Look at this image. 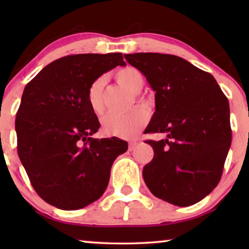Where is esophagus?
<instances>
[{"instance_id": "esophagus-1", "label": "esophagus", "mask_w": 249, "mask_h": 249, "mask_svg": "<svg viewBox=\"0 0 249 249\" xmlns=\"http://www.w3.org/2000/svg\"><path fill=\"white\" fill-rule=\"evenodd\" d=\"M138 144H139V142H136V141L135 142H131L130 144H129V149H130V151H134V149L137 147Z\"/></svg>"}]
</instances>
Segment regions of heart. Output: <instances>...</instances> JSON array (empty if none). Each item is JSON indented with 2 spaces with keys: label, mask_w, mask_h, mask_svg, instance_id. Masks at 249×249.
Segmentation results:
<instances>
[{
  "label": "heart",
  "mask_w": 249,
  "mask_h": 249,
  "mask_svg": "<svg viewBox=\"0 0 249 249\" xmlns=\"http://www.w3.org/2000/svg\"><path fill=\"white\" fill-rule=\"evenodd\" d=\"M117 81L121 86L132 94H138L144 86V78L137 69L132 67H125L118 70L115 73ZM105 78L100 77L89 85L87 89V102L91 111L100 113L103 107V90ZM142 102V100H138ZM148 120V114L144 108L135 107L125 114H105L102 118L101 124L103 132L107 136H117L121 138L134 137L144 127Z\"/></svg>",
  "instance_id": "heart-1"
}]
</instances>
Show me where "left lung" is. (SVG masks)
Returning <instances> with one entry per match:
<instances>
[{
    "label": "left lung",
    "mask_w": 249,
    "mask_h": 249,
    "mask_svg": "<svg viewBox=\"0 0 249 249\" xmlns=\"http://www.w3.org/2000/svg\"><path fill=\"white\" fill-rule=\"evenodd\" d=\"M155 91V112L145 132L154 158L142 170L153 195L177 206L193 205L219 183L231 145L229 102L214 77L182 57L124 54Z\"/></svg>",
    "instance_id": "left-lung-1"
}]
</instances>
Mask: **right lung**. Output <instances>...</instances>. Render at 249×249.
<instances>
[{"mask_svg":"<svg viewBox=\"0 0 249 249\" xmlns=\"http://www.w3.org/2000/svg\"><path fill=\"white\" fill-rule=\"evenodd\" d=\"M118 66H125L121 53L68 55L26 85L16 118L18 155L36 193L57 209H83L100 198L114 160L128 149L117 137L91 138L100 122L87 89Z\"/></svg>","mask_w":249,"mask_h":249,"instance_id":"right-lung-1","label":"right lung"}]
</instances>
